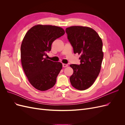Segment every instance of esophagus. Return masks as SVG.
<instances>
[{"instance_id": "1", "label": "esophagus", "mask_w": 125, "mask_h": 125, "mask_svg": "<svg viewBox=\"0 0 125 125\" xmlns=\"http://www.w3.org/2000/svg\"><path fill=\"white\" fill-rule=\"evenodd\" d=\"M68 65L67 64H66V63H63V64H62V66H63V67H64V68L68 67Z\"/></svg>"}]
</instances>
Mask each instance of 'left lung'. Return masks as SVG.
Masks as SVG:
<instances>
[{
    "mask_svg": "<svg viewBox=\"0 0 125 125\" xmlns=\"http://www.w3.org/2000/svg\"><path fill=\"white\" fill-rule=\"evenodd\" d=\"M66 32L74 53L81 55L80 65H70L73 70L70 81L74 88L85 90L99 74L103 58V43L97 32L89 27L71 26L66 28Z\"/></svg>",
    "mask_w": 125,
    "mask_h": 125,
    "instance_id": "1",
    "label": "left lung"
}]
</instances>
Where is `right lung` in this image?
Returning <instances> with one entry per match:
<instances>
[{"mask_svg":"<svg viewBox=\"0 0 125 125\" xmlns=\"http://www.w3.org/2000/svg\"><path fill=\"white\" fill-rule=\"evenodd\" d=\"M62 28L36 25L26 33L21 46V60L24 73L32 85L40 91H46L55 84L62 69V63L45 58L51 51L52 44L63 35Z\"/></svg>","mask_w":125,"mask_h":125,"instance_id":"1","label":"right lung"}]
</instances>
